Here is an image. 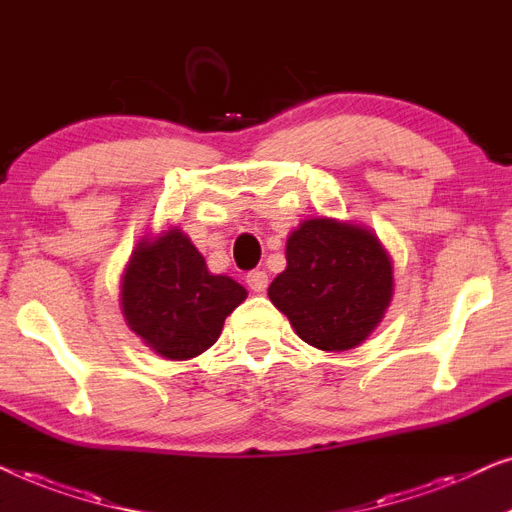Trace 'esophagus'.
Instances as JSON below:
<instances>
[{
  "mask_svg": "<svg viewBox=\"0 0 512 512\" xmlns=\"http://www.w3.org/2000/svg\"><path fill=\"white\" fill-rule=\"evenodd\" d=\"M246 283H248V287L253 292H264L266 285H269V276H266V271L255 269V271H250L248 276H246Z\"/></svg>",
  "mask_w": 512,
  "mask_h": 512,
  "instance_id": "34e87169",
  "label": "esophagus"
}]
</instances>
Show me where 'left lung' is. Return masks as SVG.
Instances as JSON below:
<instances>
[{
	"mask_svg": "<svg viewBox=\"0 0 512 512\" xmlns=\"http://www.w3.org/2000/svg\"><path fill=\"white\" fill-rule=\"evenodd\" d=\"M287 269L269 299L301 341L341 352L364 341L392 299L390 255L371 229L331 218L304 220L287 239Z\"/></svg>",
	"mask_w": 512,
	"mask_h": 512,
	"instance_id": "obj_1",
	"label": "left lung"
}]
</instances>
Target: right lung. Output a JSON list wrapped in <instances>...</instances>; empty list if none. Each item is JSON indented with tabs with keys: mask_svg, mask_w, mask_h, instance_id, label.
Returning <instances> with one entry per match:
<instances>
[{
	"mask_svg": "<svg viewBox=\"0 0 512 512\" xmlns=\"http://www.w3.org/2000/svg\"><path fill=\"white\" fill-rule=\"evenodd\" d=\"M248 297L229 276H213L192 241L174 227L143 239L122 276L129 329L167 359H190L218 341L225 318Z\"/></svg>",
	"mask_w": 512,
	"mask_h": 512,
	"instance_id": "1",
	"label": "right lung"
}]
</instances>
